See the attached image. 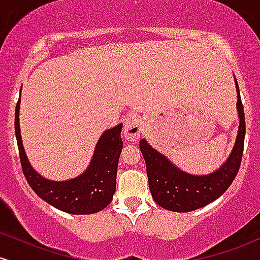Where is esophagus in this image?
I'll return each instance as SVG.
<instances>
[{
	"instance_id": "obj_1",
	"label": "esophagus",
	"mask_w": 260,
	"mask_h": 260,
	"mask_svg": "<svg viewBox=\"0 0 260 260\" xmlns=\"http://www.w3.org/2000/svg\"><path fill=\"white\" fill-rule=\"evenodd\" d=\"M142 133V122L137 116H129L124 119L123 135L128 141H136Z\"/></svg>"
}]
</instances>
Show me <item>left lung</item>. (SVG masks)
<instances>
[{"label":"left lung","instance_id":"8db88e82","mask_svg":"<svg viewBox=\"0 0 260 260\" xmlns=\"http://www.w3.org/2000/svg\"><path fill=\"white\" fill-rule=\"evenodd\" d=\"M237 110L239 115V129L235 148L230 158L217 172L210 175L195 176L181 172L161 155L153 149L145 139L139 141V148L143 154L149 189L154 201L164 209L175 212H189L198 210L215 201L223 195L226 190L235 180L244 148V135H246V119L244 110L239 96V87L237 84Z\"/></svg>","mask_w":260,"mask_h":260}]
</instances>
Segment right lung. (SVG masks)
I'll return each mask as SVG.
<instances>
[{
	"mask_svg": "<svg viewBox=\"0 0 260 260\" xmlns=\"http://www.w3.org/2000/svg\"><path fill=\"white\" fill-rule=\"evenodd\" d=\"M18 115L19 100L14 113V131L22 170L34 192L51 206L73 215H88L104 210L112 201L116 191L117 165L123 147L122 124L105 131L96 145L90 167L82 175L68 181H50L34 172L25 156Z\"/></svg>",
	"mask_w": 260,
	"mask_h": 260,
	"instance_id": "right-lung-1",
	"label": "right lung"
}]
</instances>
